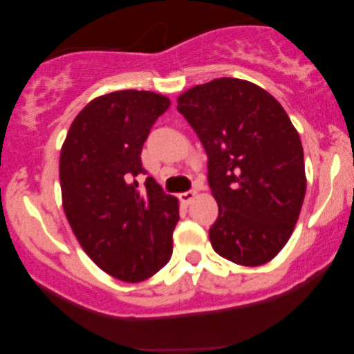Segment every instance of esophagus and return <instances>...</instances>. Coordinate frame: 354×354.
<instances>
[{"label":"esophagus","mask_w":354,"mask_h":354,"mask_svg":"<svg viewBox=\"0 0 354 354\" xmlns=\"http://www.w3.org/2000/svg\"><path fill=\"white\" fill-rule=\"evenodd\" d=\"M194 198H196V191H194V189H188V191H185V193L180 194V200L183 203H186V205H189V203L193 201Z\"/></svg>","instance_id":"obj_1"}]
</instances>
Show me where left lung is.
I'll return each instance as SVG.
<instances>
[{"mask_svg": "<svg viewBox=\"0 0 354 354\" xmlns=\"http://www.w3.org/2000/svg\"><path fill=\"white\" fill-rule=\"evenodd\" d=\"M178 111L208 154L219 208L211 246L236 265H265L290 239L306 193L298 131L270 93L238 78L188 89Z\"/></svg>", "mask_w": 354, "mask_h": 354, "instance_id": "1", "label": "left lung"}]
</instances>
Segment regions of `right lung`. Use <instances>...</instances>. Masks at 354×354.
Segmentation results:
<instances>
[{
  "mask_svg": "<svg viewBox=\"0 0 354 354\" xmlns=\"http://www.w3.org/2000/svg\"><path fill=\"white\" fill-rule=\"evenodd\" d=\"M171 101L123 89L93 100L73 121L59 156L68 221L89 258L128 283L151 278L169 261L178 200L151 176L141 149Z\"/></svg>",
  "mask_w": 354,
  "mask_h": 354,
  "instance_id": "1",
  "label": "right lung"
}]
</instances>
